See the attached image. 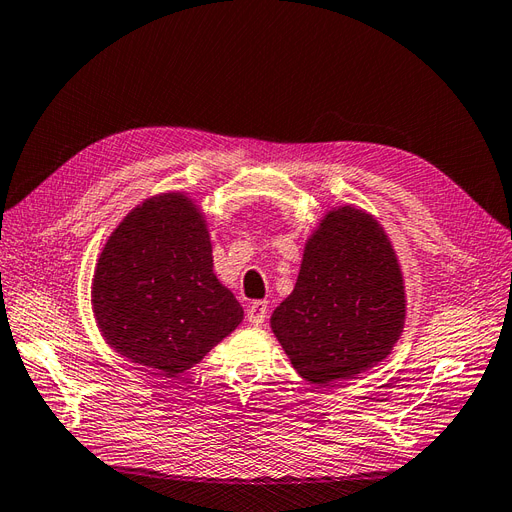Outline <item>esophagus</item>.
I'll use <instances>...</instances> for the list:
<instances>
[{"label":"esophagus","mask_w":512,"mask_h":512,"mask_svg":"<svg viewBox=\"0 0 512 512\" xmlns=\"http://www.w3.org/2000/svg\"><path fill=\"white\" fill-rule=\"evenodd\" d=\"M268 318V303L266 300H255V303L248 305L246 309V320L253 326H261Z\"/></svg>","instance_id":"esophagus-1"}]
</instances>
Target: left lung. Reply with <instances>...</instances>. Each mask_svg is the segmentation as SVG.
<instances>
[{"mask_svg": "<svg viewBox=\"0 0 512 512\" xmlns=\"http://www.w3.org/2000/svg\"><path fill=\"white\" fill-rule=\"evenodd\" d=\"M270 324L313 385L333 387L383 361L404 326L402 272L383 227L355 207L329 212Z\"/></svg>", "mask_w": 512, "mask_h": 512, "instance_id": "obj_1", "label": "left lung"}]
</instances>
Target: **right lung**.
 <instances>
[{"mask_svg":"<svg viewBox=\"0 0 512 512\" xmlns=\"http://www.w3.org/2000/svg\"><path fill=\"white\" fill-rule=\"evenodd\" d=\"M212 261L205 220L186 196L136 207L95 270L93 311L106 342L170 378L194 368L244 316Z\"/></svg>","mask_w":512,"mask_h":512,"instance_id":"1","label":"right lung"}]
</instances>
